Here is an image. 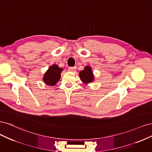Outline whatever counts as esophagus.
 <instances>
[{"label": "esophagus", "mask_w": 152, "mask_h": 152, "mask_svg": "<svg viewBox=\"0 0 152 152\" xmlns=\"http://www.w3.org/2000/svg\"><path fill=\"white\" fill-rule=\"evenodd\" d=\"M68 71H69V72H75L76 67H69Z\"/></svg>", "instance_id": "obj_1"}]
</instances>
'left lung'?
<instances>
[{"label":"left lung","instance_id":"1","mask_svg":"<svg viewBox=\"0 0 152 152\" xmlns=\"http://www.w3.org/2000/svg\"><path fill=\"white\" fill-rule=\"evenodd\" d=\"M79 76L81 81L86 85L92 83L95 80V76L93 73L91 67L90 66H85L84 69L80 72Z\"/></svg>","mask_w":152,"mask_h":152}]
</instances>
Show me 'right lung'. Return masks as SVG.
I'll return each mask as SVG.
<instances>
[{
    "label": "right lung",
    "mask_w": 152,
    "mask_h": 152,
    "mask_svg": "<svg viewBox=\"0 0 152 152\" xmlns=\"http://www.w3.org/2000/svg\"><path fill=\"white\" fill-rule=\"evenodd\" d=\"M63 68L59 67L56 64H53L49 67L43 76V81L48 86H54L59 81L61 74Z\"/></svg>",
    "instance_id": "add662e5"
}]
</instances>
